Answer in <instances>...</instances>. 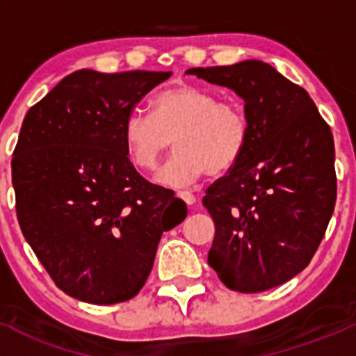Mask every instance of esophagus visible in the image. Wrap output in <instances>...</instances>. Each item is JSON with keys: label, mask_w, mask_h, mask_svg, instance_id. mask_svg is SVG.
<instances>
[{"label": "esophagus", "mask_w": 356, "mask_h": 356, "mask_svg": "<svg viewBox=\"0 0 356 356\" xmlns=\"http://www.w3.org/2000/svg\"><path fill=\"white\" fill-rule=\"evenodd\" d=\"M177 196L181 200H184L188 204H195L196 203V196L193 195L191 191H179Z\"/></svg>", "instance_id": "obj_1"}]
</instances>
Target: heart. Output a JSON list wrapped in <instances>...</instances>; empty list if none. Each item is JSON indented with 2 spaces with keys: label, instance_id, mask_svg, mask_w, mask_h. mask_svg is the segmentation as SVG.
<instances>
[{
  "label": "heart",
  "instance_id": "obj_1",
  "mask_svg": "<svg viewBox=\"0 0 356 356\" xmlns=\"http://www.w3.org/2000/svg\"><path fill=\"white\" fill-rule=\"evenodd\" d=\"M149 110L152 115H129L124 143L136 167L153 170L174 139L175 153L156 172L158 184L186 188L207 172L229 170L245 153L250 124L238 102L217 99L201 86L177 84L156 92Z\"/></svg>",
  "mask_w": 356,
  "mask_h": 356
}]
</instances>
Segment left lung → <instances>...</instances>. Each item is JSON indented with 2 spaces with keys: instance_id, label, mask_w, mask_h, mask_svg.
Here are the masks:
<instances>
[{
  "instance_id": "obj_1",
  "label": "left lung",
  "mask_w": 356,
  "mask_h": 356,
  "mask_svg": "<svg viewBox=\"0 0 356 356\" xmlns=\"http://www.w3.org/2000/svg\"><path fill=\"white\" fill-rule=\"evenodd\" d=\"M186 74L234 91L250 124L245 153L203 198L215 222L208 265L239 293L284 284L310 264L332 217L331 127L303 88L260 60Z\"/></svg>"
}]
</instances>
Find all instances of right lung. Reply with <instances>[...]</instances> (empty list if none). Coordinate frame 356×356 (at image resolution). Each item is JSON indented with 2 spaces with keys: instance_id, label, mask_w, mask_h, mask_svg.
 <instances>
[{
  "instance_id": "right-lung-1",
  "label": "right lung",
  "mask_w": 356,
  "mask_h": 356,
  "mask_svg": "<svg viewBox=\"0 0 356 356\" xmlns=\"http://www.w3.org/2000/svg\"><path fill=\"white\" fill-rule=\"evenodd\" d=\"M172 72L67 75L27 111L12 181L24 238L55 284L92 305L127 301L145 286L161 234L188 207L139 175L124 124Z\"/></svg>"
}]
</instances>
